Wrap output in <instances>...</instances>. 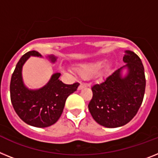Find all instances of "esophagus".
I'll return each mask as SVG.
<instances>
[{
    "instance_id": "esophagus-1",
    "label": "esophagus",
    "mask_w": 158,
    "mask_h": 158,
    "mask_svg": "<svg viewBox=\"0 0 158 158\" xmlns=\"http://www.w3.org/2000/svg\"><path fill=\"white\" fill-rule=\"evenodd\" d=\"M87 87V85H86L85 83H80V84H79V87H78V89L81 90V89H83V88H84V87Z\"/></svg>"
}]
</instances>
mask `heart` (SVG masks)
Returning <instances> with one entry per match:
<instances>
[{
    "mask_svg": "<svg viewBox=\"0 0 158 158\" xmlns=\"http://www.w3.org/2000/svg\"><path fill=\"white\" fill-rule=\"evenodd\" d=\"M103 63L101 61L93 62V63H83L80 64L76 68L77 73L84 79H88L90 77L93 76L102 67Z\"/></svg>",
    "mask_w": 158,
    "mask_h": 158,
    "instance_id": "1",
    "label": "heart"
}]
</instances>
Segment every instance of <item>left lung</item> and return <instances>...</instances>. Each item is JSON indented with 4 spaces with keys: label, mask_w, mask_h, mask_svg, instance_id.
Wrapping results in <instances>:
<instances>
[{
    "label": "left lung",
    "mask_w": 158,
    "mask_h": 158,
    "mask_svg": "<svg viewBox=\"0 0 158 158\" xmlns=\"http://www.w3.org/2000/svg\"><path fill=\"white\" fill-rule=\"evenodd\" d=\"M123 61L127 64L91 87L92 99L88 109L94 120L102 126L117 128L128 124L142 104L145 76L142 62L137 54L126 50ZM128 74L122 77V69Z\"/></svg>",
    "instance_id": "left-lung-1"
}]
</instances>
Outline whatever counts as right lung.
Wrapping results in <instances>:
<instances>
[{
	"mask_svg": "<svg viewBox=\"0 0 158 158\" xmlns=\"http://www.w3.org/2000/svg\"><path fill=\"white\" fill-rule=\"evenodd\" d=\"M30 56L42 55L32 50L20 59L11 77L10 99L16 113L25 123L37 128H46L58 121L63 113L66 99L76 91L79 83L65 84L59 80L60 73H55L48 83L40 89H28L22 81V70ZM49 58L53 63L56 61L53 55Z\"/></svg>",
	"mask_w": 158,
	"mask_h": 158,
	"instance_id": "obj_1",
	"label": "right lung"
}]
</instances>
